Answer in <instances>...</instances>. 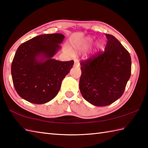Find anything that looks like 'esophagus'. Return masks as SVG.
Returning a JSON list of instances; mask_svg holds the SVG:
<instances>
[{"mask_svg": "<svg viewBox=\"0 0 148 148\" xmlns=\"http://www.w3.org/2000/svg\"><path fill=\"white\" fill-rule=\"evenodd\" d=\"M74 66H79V61L77 60H74Z\"/></svg>", "mask_w": 148, "mask_h": 148, "instance_id": "obj_1", "label": "esophagus"}]
</instances>
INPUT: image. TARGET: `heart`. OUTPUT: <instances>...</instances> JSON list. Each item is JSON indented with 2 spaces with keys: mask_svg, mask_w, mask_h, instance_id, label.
I'll return each mask as SVG.
<instances>
[{
  "mask_svg": "<svg viewBox=\"0 0 148 148\" xmlns=\"http://www.w3.org/2000/svg\"><path fill=\"white\" fill-rule=\"evenodd\" d=\"M91 42V38L86 39L83 42H82L79 45L75 47V51H82V50H84L86 48L88 47V46L90 44Z\"/></svg>",
  "mask_w": 148,
  "mask_h": 148,
  "instance_id": "b5f03b06",
  "label": "heart"
}]
</instances>
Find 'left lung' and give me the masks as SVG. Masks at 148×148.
Returning <instances> with one entry per match:
<instances>
[{
	"label": "left lung",
	"instance_id": "1",
	"mask_svg": "<svg viewBox=\"0 0 148 148\" xmlns=\"http://www.w3.org/2000/svg\"><path fill=\"white\" fill-rule=\"evenodd\" d=\"M105 36L108 41L104 52L81 63V93L97 106L109 105L122 97L131 72L128 51L115 36Z\"/></svg>",
	"mask_w": 148,
	"mask_h": 148
}]
</instances>
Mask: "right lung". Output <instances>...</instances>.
<instances>
[{
	"instance_id": "1",
	"label": "right lung",
	"mask_w": 148,
	"mask_h": 148,
	"mask_svg": "<svg viewBox=\"0 0 148 148\" xmlns=\"http://www.w3.org/2000/svg\"><path fill=\"white\" fill-rule=\"evenodd\" d=\"M64 38L60 33L44 34L18 47L11 74L15 90L22 98L32 103L44 104L56 97L62 81L74 65L73 60L53 58Z\"/></svg>"
}]
</instances>
